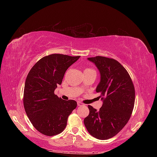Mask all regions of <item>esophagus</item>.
Instances as JSON below:
<instances>
[{"label": "esophagus", "mask_w": 157, "mask_h": 157, "mask_svg": "<svg viewBox=\"0 0 157 157\" xmlns=\"http://www.w3.org/2000/svg\"><path fill=\"white\" fill-rule=\"evenodd\" d=\"M82 105V103L79 101H78V106H81Z\"/></svg>", "instance_id": "1"}]
</instances>
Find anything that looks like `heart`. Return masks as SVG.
<instances>
[{"label":"heart","instance_id":"1","mask_svg":"<svg viewBox=\"0 0 157 157\" xmlns=\"http://www.w3.org/2000/svg\"><path fill=\"white\" fill-rule=\"evenodd\" d=\"M87 69V70H93V69Z\"/></svg>","mask_w":157,"mask_h":157}]
</instances>
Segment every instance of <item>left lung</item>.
<instances>
[{"mask_svg": "<svg viewBox=\"0 0 157 157\" xmlns=\"http://www.w3.org/2000/svg\"><path fill=\"white\" fill-rule=\"evenodd\" d=\"M88 59L100 71L101 81L96 91L101 94L103 104L98 111L88 106L90 113L84 125L93 137L107 140L128 122L134 106L135 88L128 72L117 61L101 56Z\"/></svg>", "mask_w": 157, "mask_h": 157, "instance_id": "8db88e82", "label": "left lung"}]
</instances>
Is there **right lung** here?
<instances>
[{
  "mask_svg": "<svg viewBox=\"0 0 157 157\" xmlns=\"http://www.w3.org/2000/svg\"><path fill=\"white\" fill-rule=\"evenodd\" d=\"M79 56L52 54L40 59L28 73L23 92V106L33 126L45 136L61 133L69 115L77 106L73 100L63 101L55 94L65 73Z\"/></svg>",
  "mask_w": 157,
  "mask_h": 157,
  "instance_id": "add662e5",
  "label": "right lung"
}]
</instances>
